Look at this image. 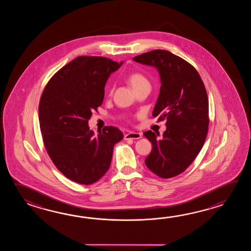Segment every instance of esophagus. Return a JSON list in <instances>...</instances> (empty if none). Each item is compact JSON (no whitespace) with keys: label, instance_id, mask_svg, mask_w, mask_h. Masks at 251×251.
<instances>
[{"label":"esophagus","instance_id":"obj_1","mask_svg":"<svg viewBox=\"0 0 251 251\" xmlns=\"http://www.w3.org/2000/svg\"><path fill=\"white\" fill-rule=\"evenodd\" d=\"M142 137V134L140 133H135V132H130V133L125 134V140H134V139H140Z\"/></svg>","mask_w":251,"mask_h":251}]
</instances>
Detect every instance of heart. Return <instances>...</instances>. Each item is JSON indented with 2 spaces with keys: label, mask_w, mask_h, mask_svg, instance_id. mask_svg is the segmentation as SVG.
<instances>
[{
  "label": "heart",
  "mask_w": 251,
  "mask_h": 251,
  "mask_svg": "<svg viewBox=\"0 0 251 251\" xmlns=\"http://www.w3.org/2000/svg\"><path fill=\"white\" fill-rule=\"evenodd\" d=\"M128 83L132 86L134 91H136L142 86L150 85L149 80L140 72H133L127 76Z\"/></svg>",
  "instance_id": "heart-1"
}]
</instances>
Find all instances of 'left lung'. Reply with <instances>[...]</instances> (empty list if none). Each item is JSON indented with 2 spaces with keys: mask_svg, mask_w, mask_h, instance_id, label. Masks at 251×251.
Masks as SVG:
<instances>
[{
  "mask_svg": "<svg viewBox=\"0 0 251 251\" xmlns=\"http://www.w3.org/2000/svg\"><path fill=\"white\" fill-rule=\"evenodd\" d=\"M133 60L160 73V95L152 116L166 120L167 129L161 139L151 131L144 133L152 144L145 164L155 175L171 178L187 170L204 144L209 126L206 90L192 64L167 50H152Z\"/></svg>",
  "mask_w": 251,
  "mask_h": 251,
  "instance_id": "obj_1",
  "label": "left lung"
}]
</instances>
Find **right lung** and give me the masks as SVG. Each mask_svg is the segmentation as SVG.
I'll list each match as a JSON object with an SVG mask.
<instances>
[{"mask_svg": "<svg viewBox=\"0 0 251 251\" xmlns=\"http://www.w3.org/2000/svg\"><path fill=\"white\" fill-rule=\"evenodd\" d=\"M103 56H78L48 80L40 97L38 118L43 143L54 166L64 176L91 185L105 175L114 145L123 139L115 126L95 135L88 126L101 106L110 74L121 66Z\"/></svg>", "mask_w": 251, "mask_h": 251, "instance_id": "obj_1", "label": "right lung"}]
</instances>
